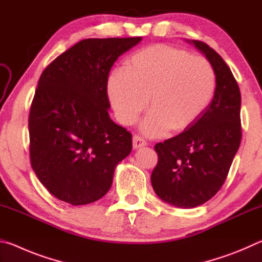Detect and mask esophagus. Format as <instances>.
Returning <instances> with one entry per match:
<instances>
[{
    "label": "esophagus",
    "mask_w": 262,
    "mask_h": 262,
    "mask_svg": "<svg viewBox=\"0 0 262 262\" xmlns=\"http://www.w3.org/2000/svg\"><path fill=\"white\" fill-rule=\"evenodd\" d=\"M145 145H147V141L142 139L141 136L135 135L133 137V148L134 149H140L142 147H145Z\"/></svg>",
    "instance_id": "1"
}]
</instances>
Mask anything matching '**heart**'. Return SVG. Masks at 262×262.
<instances>
[{"label": "heart", "instance_id": "1", "mask_svg": "<svg viewBox=\"0 0 262 262\" xmlns=\"http://www.w3.org/2000/svg\"><path fill=\"white\" fill-rule=\"evenodd\" d=\"M216 74L209 61L180 48L154 45L128 57L125 69H115L107 81V94L118 120L135 123L148 107L142 132L162 136L171 128L180 132L193 125L210 105L216 91Z\"/></svg>", "mask_w": 262, "mask_h": 262}]
</instances>
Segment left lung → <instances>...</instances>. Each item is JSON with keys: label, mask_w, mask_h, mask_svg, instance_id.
<instances>
[{"label": "left lung", "mask_w": 262, "mask_h": 262, "mask_svg": "<svg viewBox=\"0 0 262 262\" xmlns=\"http://www.w3.org/2000/svg\"><path fill=\"white\" fill-rule=\"evenodd\" d=\"M210 62L216 91L192 126L155 145L158 163L151 174L155 193L178 208L201 206L224 184L241 145V91L231 70L207 43L187 40Z\"/></svg>", "instance_id": "obj_1"}]
</instances>
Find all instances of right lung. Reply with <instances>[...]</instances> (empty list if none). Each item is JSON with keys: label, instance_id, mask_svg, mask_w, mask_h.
Returning a JSON list of instances; mask_svg holds the SVG:
<instances>
[{"label": "right lung", "instance_id": "obj_1", "mask_svg": "<svg viewBox=\"0 0 262 262\" xmlns=\"http://www.w3.org/2000/svg\"><path fill=\"white\" fill-rule=\"evenodd\" d=\"M137 38L84 39L43 70L29 117L31 165L48 192L73 206L108 192L132 134L108 115L110 70Z\"/></svg>", "mask_w": 262, "mask_h": 262}]
</instances>
